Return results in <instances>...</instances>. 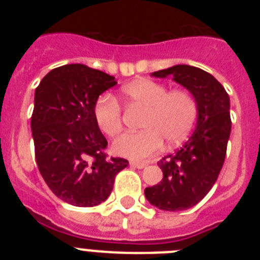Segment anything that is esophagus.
<instances>
[{
    "instance_id": "obj_1",
    "label": "esophagus",
    "mask_w": 260,
    "mask_h": 260,
    "mask_svg": "<svg viewBox=\"0 0 260 260\" xmlns=\"http://www.w3.org/2000/svg\"><path fill=\"white\" fill-rule=\"evenodd\" d=\"M130 165L134 168H137V169H143V168L147 167L146 162H138V161H132L130 162Z\"/></svg>"
}]
</instances>
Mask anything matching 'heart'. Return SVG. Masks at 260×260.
<instances>
[{
	"instance_id": "b5f03b06",
	"label": "heart",
	"mask_w": 260,
	"mask_h": 260,
	"mask_svg": "<svg viewBox=\"0 0 260 260\" xmlns=\"http://www.w3.org/2000/svg\"><path fill=\"white\" fill-rule=\"evenodd\" d=\"M127 107L143 109L138 133H125L113 142L114 153L133 160H144L157 152L164 142L174 146L182 142L198 116L194 96L183 89L169 91L153 80L141 79L121 89ZM93 118L104 134L113 137L122 128V109L116 99L102 95L93 104Z\"/></svg>"
}]
</instances>
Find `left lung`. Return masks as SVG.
Listing matches in <instances>:
<instances>
[{"label": "left lung", "mask_w": 260, "mask_h": 260, "mask_svg": "<svg viewBox=\"0 0 260 260\" xmlns=\"http://www.w3.org/2000/svg\"><path fill=\"white\" fill-rule=\"evenodd\" d=\"M152 75L173 77L189 89L198 105L194 134L176 153L157 162L162 180L144 190L147 201L155 207L183 211L207 195L221 171L232 127L229 95L215 77L194 66L176 65Z\"/></svg>", "instance_id": "1"}]
</instances>
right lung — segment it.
<instances>
[{
	"label": "right lung",
	"instance_id": "add662e5",
	"mask_svg": "<svg viewBox=\"0 0 260 260\" xmlns=\"http://www.w3.org/2000/svg\"><path fill=\"white\" fill-rule=\"evenodd\" d=\"M114 77L82 63L49 71L35 91L31 128L38 168L53 194L77 207H93L113 190L127 167L107 157L108 142L93 118V104Z\"/></svg>",
	"mask_w": 260,
	"mask_h": 260
}]
</instances>
